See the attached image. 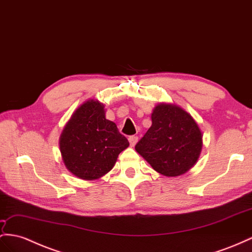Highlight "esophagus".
<instances>
[{
	"instance_id": "1",
	"label": "esophagus",
	"mask_w": 252,
	"mask_h": 252,
	"mask_svg": "<svg viewBox=\"0 0 252 252\" xmlns=\"http://www.w3.org/2000/svg\"><path fill=\"white\" fill-rule=\"evenodd\" d=\"M128 141H130V145L133 147L138 141V136H136V135H132V136L128 137Z\"/></svg>"
}]
</instances>
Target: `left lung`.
<instances>
[{"instance_id": "1", "label": "left lung", "mask_w": 252, "mask_h": 252, "mask_svg": "<svg viewBox=\"0 0 252 252\" xmlns=\"http://www.w3.org/2000/svg\"><path fill=\"white\" fill-rule=\"evenodd\" d=\"M151 119V127L135 150L160 175H183L197 162L202 148L196 121L181 107L164 103L154 108Z\"/></svg>"}]
</instances>
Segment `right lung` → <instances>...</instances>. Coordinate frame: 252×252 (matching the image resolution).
Wrapping results in <instances>:
<instances>
[{
	"mask_svg": "<svg viewBox=\"0 0 252 252\" xmlns=\"http://www.w3.org/2000/svg\"><path fill=\"white\" fill-rule=\"evenodd\" d=\"M60 147L70 172L83 180H94L113 168L128 141L105 118L104 105L92 100L76 109L63 128Z\"/></svg>",
	"mask_w": 252,
	"mask_h": 252,
	"instance_id": "add662e5",
	"label": "right lung"
}]
</instances>
